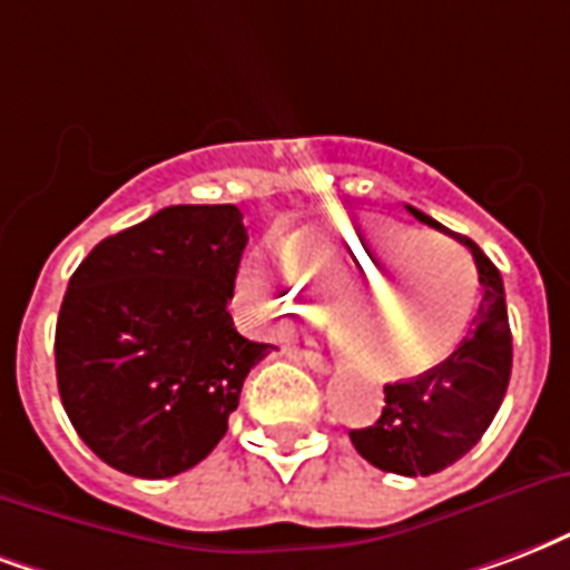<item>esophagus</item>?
<instances>
[{"instance_id":"34e87169","label":"esophagus","mask_w":570,"mask_h":570,"mask_svg":"<svg viewBox=\"0 0 570 570\" xmlns=\"http://www.w3.org/2000/svg\"><path fill=\"white\" fill-rule=\"evenodd\" d=\"M298 356L305 360L307 368H314V371H317V374H326V371H328V360H326V356H323V353H314V350H302Z\"/></svg>"}]
</instances>
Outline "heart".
I'll return each instance as SVG.
<instances>
[{
  "label": "heart",
  "instance_id": "b5f03b06",
  "mask_svg": "<svg viewBox=\"0 0 570 570\" xmlns=\"http://www.w3.org/2000/svg\"><path fill=\"white\" fill-rule=\"evenodd\" d=\"M286 277L259 259L242 265L238 293L268 326L284 328L317 320L335 302V320L347 328L365 368L381 377H404L435 368L465 338L478 311V268L465 247L446 238L381 220H323L289 232L277 244ZM405 265L417 289V307L404 308L382 284ZM374 292L382 305L383 345L370 338L361 298Z\"/></svg>",
  "mask_w": 570,
  "mask_h": 570
}]
</instances>
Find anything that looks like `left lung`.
<instances>
[{"mask_svg":"<svg viewBox=\"0 0 570 570\" xmlns=\"http://www.w3.org/2000/svg\"><path fill=\"white\" fill-rule=\"evenodd\" d=\"M420 223L444 229L425 217L423 210L407 208ZM478 263L480 298L474 326L450 356L414 381L386 383L381 416L365 429H353L350 441L371 465L404 478H425L453 465L478 444L483 432L499 414L501 399L508 392L510 347L508 305L504 284L487 253L471 238H462Z\"/></svg>","mask_w":570,"mask_h":570,"instance_id":"1","label":"left lung"}]
</instances>
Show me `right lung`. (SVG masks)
<instances>
[{
  "label": "right lung",
  "instance_id": "add662e5",
  "mask_svg": "<svg viewBox=\"0 0 570 570\" xmlns=\"http://www.w3.org/2000/svg\"><path fill=\"white\" fill-rule=\"evenodd\" d=\"M235 205H171L90 250L57 317V386L105 465L145 480L220 444L244 377L268 353L232 323L247 247Z\"/></svg>",
  "mask_w": 570,
  "mask_h": 570
}]
</instances>
